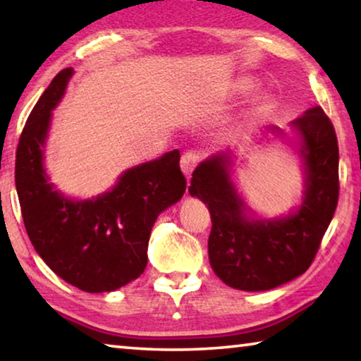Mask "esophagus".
<instances>
[{"mask_svg":"<svg viewBox=\"0 0 361 361\" xmlns=\"http://www.w3.org/2000/svg\"><path fill=\"white\" fill-rule=\"evenodd\" d=\"M202 159V152L199 151H186L185 154L181 156V170L186 176H191L192 170Z\"/></svg>","mask_w":361,"mask_h":361,"instance_id":"1","label":"esophagus"}]
</instances>
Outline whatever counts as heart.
Here are the masks:
<instances>
[{
  "mask_svg": "<svg viewBox=\"0 0 361 361\" xmlns=\"http://www.w3.org/2000/svg\"><path fill=\"white\" fill-rule=\"evenodd\" d=\"M242 87H252V82H250V81H243Z\"/></svg>",
  "mask_w": 361,
  "mask_h": 361,
  "instance_id": "1",
  "label": "heart"
}]
</instances>
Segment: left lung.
Masks as SVG:
<instances>
[{"mask_svg": "<svg viewBox=\"0 0 361 361\" xmlns=\"http://www.w3.org/2000/svg\"><path fill=\"white\" fill-rule=\"evenodd\" d=\"M302 137L305 192L301 209L283 219H250L229 178L228 159L210 157L194 170L189 192L209 207V258L226 285L264 291L307 271L339 199L338 137L328 116L314 106L293 121Z\"/></svg>", "mask_w": 361, "mask_h": 361, "instance_id": "1", "label": "left lung"}]
</instances>
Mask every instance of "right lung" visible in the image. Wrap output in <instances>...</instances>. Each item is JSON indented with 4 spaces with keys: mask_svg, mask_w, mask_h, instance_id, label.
Returning <instances> with one entry per match:
<instances>
[{
    "mask_svg": "<svg viewBox=\"0 0 361 361\" xmlns=\"http://www.w3.org/2000/svg\"><path fill=\"white\" fill-rule=\"evenodd\" d=\"M73 75L52 79L30 113L16 152L23 224L38 255L65 282L87 293L113 291L142 276L157 215L185 194L180 151L129 169L111 191L75 202L54 191L42 169L51 111Z\"/></svg>",
    "mask_w": 361,
    "mask_h": 361,
    "instance_id": "add662e5",
    "label": "right lung"
}]
</instances>
